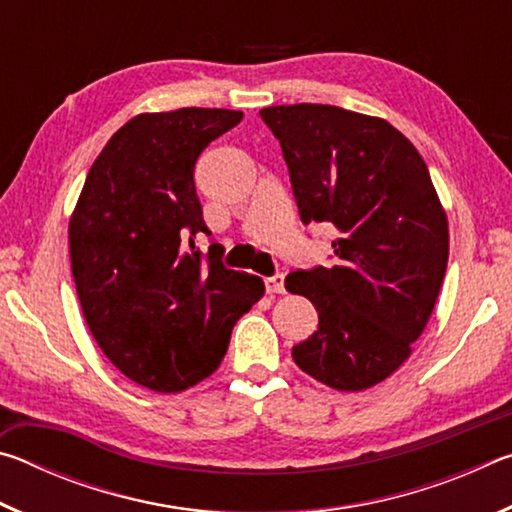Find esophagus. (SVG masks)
<instances>
[{"label":"esophagus","mask_w":512,"mask_h":512,"mask_svg":"<svg viewBox=\"0 0 512 512\" xmlns=\"http://www.w3.org/2000/svg\"><path fill=\"white\" fill-rule=\"evenodd\" d=\"M264 287H266V293H284V275L275 273L271 277H266Z\"/></svg>","instance_id":"1"}]
</instances>
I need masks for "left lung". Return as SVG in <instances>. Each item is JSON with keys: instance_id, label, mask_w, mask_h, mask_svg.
<instances>
[{"instance_id": "8db88e82", "label": "left lung", "mask_w": 512, "mask_h": 512, "mask_svg": "<svg viewBox=\"0 0 512 512\" xmlns=\"http://www.w3.org/2000/svg\"><path fill=\"white\" fill-rule=\"evenodd\" d=\"M282 146L300 221L327 223L334 266L293 271L318 329L293 345L302 372L363 391L409 359L443 287L449 230L422 155L388 121L323 103L259 110Z\"/></svg>"}]
</instances>
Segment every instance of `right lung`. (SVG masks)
Instances as JSON below:
<instances>
[{
    "instance_id": "1",
    "label": "right lung",
    "mask_w": 512,
    "mask_h": 512,
    "mask_svg": "<svg viewBox=\"0 0 512 512\" xmlns=\"http://www.w3.org/2000/svg\"><path fill=\"white\" fill-rule=\"evenodd\" d=\"M244 112L180 108L137 115L110 137L69 221L83 316L106 357L135 384L180 393L221 366L232 327L264 296L230 271L194 185L198 155Z\"/></svg>"
}]
</instances>
